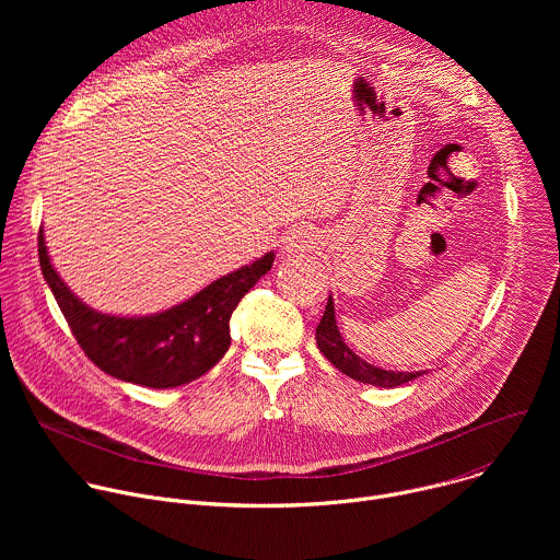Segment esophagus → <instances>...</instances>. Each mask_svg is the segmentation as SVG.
<instances>
[{
	"label": "esophagus",
	"instance_id": "obj_1",
	"mask_svg": "<svg viewBox=\"0 0 560 560\" xmlns=\"http://www.w3.org/2000/svg\"><path fill=\"white\" fill-rule=\"evenodd\" d=\"M316 246V232L312 228H296L283 236V255H299Z\"/></svg>",
	"mask_w": 560,
	"mask_h": 560
}]
</instances>
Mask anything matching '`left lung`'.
Masks as SVG:
<instances>
[{
	"mask_svg": "<svg viewBox=\"0 0 560 560\" xmlns=\"http://www.w3.org/2000/svg\"><path fill=\"white\" fill-rule=\"evenodd\" d=\"M316 346L318 350L324 352V357L346 376L357 378L361 383H370L376 387H398L404 385L417 376H421L423 372H394V370H383L376 368L368 361H363L361 357H357L343 341L337 318H335V301L332 296H328V305L326 312L322 316V324L316 326Z\"/></svg>",
	"mask_w": 560,
	"mask_h": 560,
	"instance_id": "8db88e82",
	"label": "left lung"
}]
</instances>
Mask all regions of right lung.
Returning <instances> with one entry per match:
<instances>
[{
	"label": "right lung",
	"instance_id": "1",
	"mask_svg": "<svg viewBox=\"0 0 560 560\" xmlns=\"http://www.w3.org/2000/svg\"><path fill=\"white\" fill-rule=\"evenodd\" d=\"M37 246L42 275L79 348L106 374L154 389L190 383L219 363L230 348L234 307L275 261V253H268L159 314L113 316L79 301L59 279L44 244V230Z\"/></svg>",
	"mask_w": 560,
	"mask_h": 560
}]
</instances>
